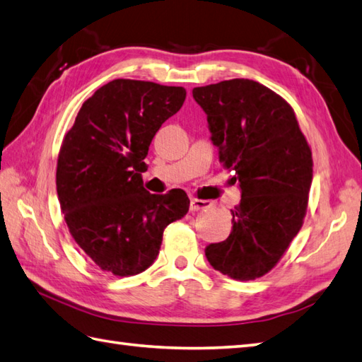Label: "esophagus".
I'll list each match as a JSON object with an SVG mask.
<instances>
[{"instance_id":"34e87169","label":"esophagus","mask_w":362,"mask_h":362,"mask_svg":"<svg viewBox=\"0 0 362 362\" xmlns=\"http://www.w3.org/2000/svg\"><path fill=\"white\" fill-rule=\"evenodd\" d=\"M209 206H211V202L202 200V199H191V204H189L191 211H204V209H208Z\"/></svg>"}]
</instances>
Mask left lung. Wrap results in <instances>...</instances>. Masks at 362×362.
I'll list each match as a JSON object with an SVG mask.
<instances>
[{"instance_id": "1", "label": "left lung", "mask_w": 362, "mask_h": 362, "mask_svg": "<svg viewBox=\"0 0 362 362\" xmlns=\"http://www.w3.org/2000/svg\"><path fill=\"white\" fill-rule=\"evenodd\" d=\"M192 97L242 191L230 236L208 245L205 256L231 279H257L276 267L304 223L312 149L293 107L257 81L225 80L194 88Z\"/></svg>"}]
</instances>
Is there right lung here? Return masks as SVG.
I'll use <instances>...</instances> for the list:
<instances>
[{
    "mask_svg": "<svg viewBox=\"0 0 362 362\" xmlns=\"http://www.w3.org/2000/svg\"><path fill=\"white\" fill-rule=\"evenodd\" d=\"M187 90L117 78L95 90L66 132L57 194L71 236L100 270L134 276L154 264L163 231L189 209L183 189L151 194L143 162L156 132Z\"/></svg>",
    "mask_w": 362,
    "mask_h": 362,
    "instance_id": "right-lung-1",
    "label": "right lung"
}]
</instances>
